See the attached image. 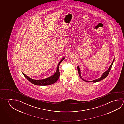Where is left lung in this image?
<instances>
[{
    "label": "left lung",
    "mask_w": 124,
    "mask_h": 124,
    "mask_svg": "<svg viewBox=\"0 0 124 124\" xmlns=\"http://www.w3.org/2000/svg\"><path fill=\"white\" fill-rule=\"evenodd\" d=\"M114 60H115V59L114 58L113 61H112V64H111V65H110V66L109 67V68L108 69V70H107L106 72H105L104 73H103L101 75V77H100V78H99V79H95V80H93V81H91L90 82H93V83H95V82H97L100 81V80H101L103 79H105V78L107 76L108 74H109V73L111 69V68H112V64H113V63L114 62ZM77 69H78V71L79 74V77L81 78L83 80V81H84L88 82V81L85 80H84L83 79V78L82 77L81 75L80 70V69H79V67L78 66V67H77Z\"/></svg>",
    "instance_id": "left-lung-1"
}]
</instances>
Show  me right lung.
Segmentation results:
<instances>
[{
	"instance_id": "right-lung-1",
	"label": "right lung",
	"mask_w": 124,
	"mask_h": 124,
	"mask_svg": "<svg viewBox=\"0 0 124 124\" xmlns=\"http://www.w3.org/2000/svg\"><path fill=\"white\" fill-rule=\"evenodd\" d=\"M64 58H65L63 57L59 62L58 64L57 65V70L55 72V73L52 76H51V77H48L47 78H46L45 79H41V80H35V79H32L30 78V77H28L27 75H25L23 72H22V73H23L25 77L29 80V81L31 83L35 85H49L55 83V82H56L59 79V76H60V72L59 70V65L61 62L64 59Z\"/></svg>"
}]
</instances>
